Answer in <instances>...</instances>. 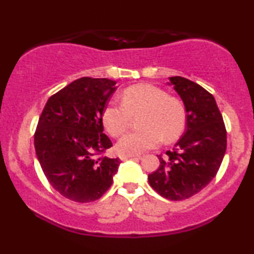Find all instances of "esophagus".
Here are the masks:
<instances>
[{"mask_svg":"<svg viewBox=\"0 0 254 254\" xmlns=\"http://www.w3.org/2000/svg\"><path fill=\"white\" fill-rule=\"evenodd\" d=\"M133 157H137V159H141V156H139V155H121V160H123V161H125V160L133 159Z\"/></svg>","mask_w":254,"mask_h":254,"instance_id":"esophagus-1","label":"esophagus"}]
</instances>
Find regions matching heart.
<instances>
[{"label":"heart","mask_w":254,"mask_h":254,"mask_svg":"<svg viewBox=\"0 0 254 254\" xmlns=\"http://www.w3.org/2000/svg\"><path fill=\"white\" fill-rule=\"evenodd\" d=\"M141 130L129 132L117 143L122 155H136L155 148L164 138L173 142L186 125V110L179 99L153 84H136L122 93V104H109L103 111V124L112 137L129 129L132 117H139Z\"/></svg>","instance_id":"1"}]
</instances>
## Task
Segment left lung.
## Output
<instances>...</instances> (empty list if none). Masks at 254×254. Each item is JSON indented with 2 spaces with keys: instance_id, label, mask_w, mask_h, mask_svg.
<instances>
[{
  "instance_id": "obj_1",
  "label": "left lung",
  "mask_w": 254,
  "mask_h": 254,
  "mask_svg": "<svg viewBox=\"0 0 254 254\" xmlns=\"http://www.w3.org/2000/svg\"><path fill=\"white\" fill-rule=\"evenodd\" d=\"M186 110V131L173 150L159 156L148 176L151 188L170 200H183L203 190L218 172L227 148V131L212 94L182 76L170 77Z\"/></svg>"
}]
</instances>
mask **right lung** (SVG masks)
<instances>
[{"label":"right lung","mask_w":254,"mask_h":254,"mask_svg":"<svg viewBox=\"0 0 254 254\" xmlns=\"http://www.w3.org/2000/svg\"><path fill=\"white\" fill-rule=\"evenodd\" d=\"M109 78L81 77L49 98L34 148L50 185L77 203L94 202L111 188L121 160L101 156L112 147L103 111L117 87Z\"/></svg>","instance_id":"add662e5"}]
</instances>
